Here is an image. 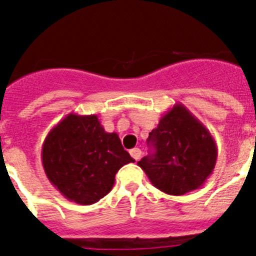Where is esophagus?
Returning a JSON list of instances; mask_svg holds the SVG:
<instances>
[{
    "label": "esophagus",
    "mask_w": 256,
    "mask_h": 256,
    "mask_svg": "<svg viewBox=\"0 0 256 256\" xmlns=\"http://www.w3.org/2000/svg\"><path fill=\"white\" fill-rule=\"evenodd\" d=\"M130 156H132V158H133V159H134V160H140V159H141L142 151L140 150V148H132V150H130Z\"/></svg>",
    "instance_id": "obj_1"
}]
</instances>
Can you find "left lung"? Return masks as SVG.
<instances>
[{
	"label": "left lung",
	"instance_id": "1",
	"mask_svg": "<svg viewBox=\"0 0 256 256\" xmlns=\"http://www.w3.org/2000/svg\"><path fill=\"white\" fill-rule=\"evenodd\" d=\"M148 144L154 152L137 164L154 186L168 195L180 196L200 188L216 168V141L182 104H176L160 118Z\"/></svg>",
	"mask_w": 256,
	"mask_h": 256
}]
</instances>
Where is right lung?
Instances as JSON below:
<instances>
[{
	"instance_id": "add662e5",
	"label": "right lung",
	"mask_w": 256,
	"mask_h": 256,
	"mask_svg": "<svg viewBox=\"0 0 256 256\" xmlns=\"http://www.w3.org/2000/svg\"><path fill=\"white\" fill-rule=\"evenodd\" d=\"M42 164L51 184L80 205H91L112 191L118 170L134 159L116 133L105 132L97 115L69 114L48 132Z\"/></svg>"
}]
</instances>
